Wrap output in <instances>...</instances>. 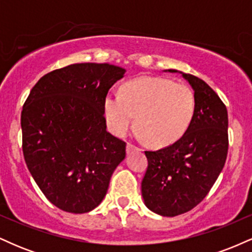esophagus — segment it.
<instances>
[{
  "mask_svg": "<svg viewBox=\"0 0 252 252\" xmlns=\"http://www.w3.org/2000/svg\"><path fill=\"white\" fill-rule=\"evenodd\" d=\"M135 150H140V148H138L137 146H135V144L132 143H128L126 144V153H131V152H135Z\"/></svg>",
  "mask_w": 252,
  "mask_h": 252,
  "instance_id": "34e87169",
  "label": "esophagus"
}]
</instances>
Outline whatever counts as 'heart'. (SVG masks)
Segmentation results:
<instances>
[{"label":"heart","instance_id":"obj_1","mask_svg":"<svg viewBox=\"0 0 252 252\" xmlns=\"http://www.w3.org/2000/svg\"><path fill=\"white\" fill-rule=\"evenodd\" d=\"M195 97L186 84L163 77H141L124 84L122 94L110 92L104 100L106 122L112 134L124 136L134 126L153 146H168L189 129Z\"/></svg>","mask_w":252,"mask_h":252}]
</instances>
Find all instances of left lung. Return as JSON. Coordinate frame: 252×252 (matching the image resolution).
Masks as SVG:
<instances>
[{"instance_id": "left-lung-1", "label": "left lung", "mask_w": 252, "mask_h": 252, "mask_svg": "<svg viewBox=\"0 0 252 252\" xmlns=\"http://www.w3.org/2000/svg\"><path fill=\"white\" fill-rule=\"evenodd\" d=\"M182 77L194 90L195 97L189 129L166 148L144 152L148 158L141 184L144 204L163 217L186 213L202 201L220 174L228 149L225 104L200 78L189 73Z\"/></svg>"}]
</instances>
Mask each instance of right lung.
Masks as SVG:
<instances>
[{
  "instance_id": "obj_1",
  "label": "right lung",
  "mask_w": 252,
  "mask_h": 252,
  "mask_svg": "<svg viewBox=\"0 0 252 252\" xmlns=\"http://www.w3.org/2000/svg\"><path fill=\"white\" fill-rule=\"evenodd\" d=\"M126 70L73 63L45 74L21 112L22 152L32 176L58 209L86 213L108 192L126 143L106 131L104 100Z\"/></svg>"
}]
</instances>
